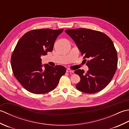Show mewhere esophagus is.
<instances>
[{"label":"esophagus","instance_id":"1","mask_svg":"<svg viewBox=\"0 0 129 129\" xmlns=\"http://www.w3.org/2000/svg\"><path fill=\"white\" fill-rule=\"evenodd\" d=\"M67 73H73V72H74V71H73V70H72L70 69H67Z\"/></svg>","mask_w":129,"mask_h":129}]
</instances>
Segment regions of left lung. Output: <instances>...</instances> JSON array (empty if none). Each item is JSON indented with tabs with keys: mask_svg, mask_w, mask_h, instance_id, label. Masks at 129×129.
I'll return each instance as SVG.
<instances>
[{
	"mask_svg": "<svg viewBox=\"0 0 129 129\" xmlns=\"http://www.w3.org/2000/svg\"><path fill=\"white\" fill-rule=\"evenodd\" d=\"M65 32L74 41L84 59H90L86 74L81 69L74 72L80 78L76 89L87 94L102 90L110 83L117 69V55L113 41L104 33L91 29H67Z\"/></svg>",
	"mask_w": 129,
	"mask_h": 129,
	"instance_id": "obj_1",
	"label": "left lung"
}]
</instances>
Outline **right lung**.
<instances>
[{"label": "right lung", "instance_id": "obj_1", "mask_svg": "<svg viewBox=\"0 0 129 129\" xmlns=\"http://www.w3.org/2000/svg\"><path fill=\"white\" fill-rule=\"evenodd\" d=\"M63 29H41L26 33L16 44L11 57L14 75L28 91L43 94L54 90L66 72L61 65L42 64L41 56L53 49L54 44Z\"/></svg>", "mask_w": 129, "mask_h": 129}]
</instances>
